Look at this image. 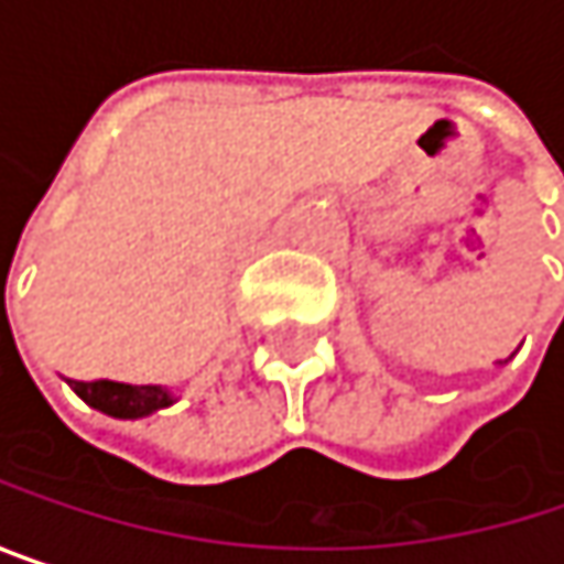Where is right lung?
Masks as SVG:
<instances>
[{"instance_id":"right-lung-1","label":"right lung","mask_w":564,"mask_h":564,"mask_svg":"<svg viewBox=\"0 0 564 564\" xmlns=\"http://www.w3.org/2000/svg\"><path fill=\"white\" fill-rule=\"evenodd\" d=\"M70 389L80 394L90 408L113 414V417H143V414H153V411L172 404L170 392L160 386H123V382H107V379L77 382L74 379Z\"/></svg>"}]
</instances>
